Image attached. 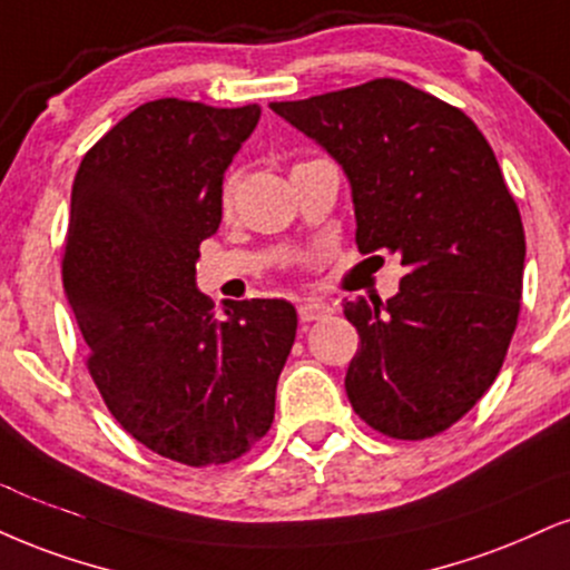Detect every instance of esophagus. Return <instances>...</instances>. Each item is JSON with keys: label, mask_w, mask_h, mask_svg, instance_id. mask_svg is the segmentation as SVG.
<instances>
[{"label": "esophagus", "mask_w": 570, "mask_h": 570, "mask_svg": "<svg viewBox=\"0 0 570 570\" xmlns=\"http://www.w3.org/2000/svg\"><path fill=\"white\" fill-rule=\"evenodd\" d=\"M297 313H299V321L311 324V321L326 318V315L332 313V307H328L326 303H318V299H307V303L297 305Z\"/></svg>", "instance_id": "obj_1"}]
</instances>
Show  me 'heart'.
<instances>
[{"label": "heart", "instance_id": "obj_1", "mask_svg": "<svg viewBox=\"0 0 570 570\" xmlns=\"http://www.w3.org/2000/svg\"><path fill=\"white\" fill-rule=\"evenodd\" d=\"M230 196H233V180L228 177L223 185V204H230Z\"/></svg>", "mask_w": 570, "mask_h": 570}]
</instances>
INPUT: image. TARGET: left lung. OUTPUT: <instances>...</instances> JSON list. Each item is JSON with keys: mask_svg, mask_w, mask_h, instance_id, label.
<instances>
[{"mask_svg": "<svg viewBox=\"0 0 570 570\" xmlns=\"http://www.w3.org/2000/svg\"><path fill=\"white\" fill-rule=\"evenodd\" d=\"M271 108L342 167L361 255L406 267L387 303H342L361 337L355 414L401 441L443 433L493 385L520 313L525 236L497 156L459 108L397 79Z\"/></svg>", "mask_w": 570, "mask_h": 570, "instance_id": "obj_1", "label": "left lung"}]
</instances>
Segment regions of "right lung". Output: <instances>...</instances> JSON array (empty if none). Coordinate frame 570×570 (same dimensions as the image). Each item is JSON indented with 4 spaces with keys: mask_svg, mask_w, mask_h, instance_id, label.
Segmentation results:
<instances>
[{
    "mask_svg": "<svg viewBox=\"0 0 570 570\" xmlns=\"http://www.w3.org/2000/svg\"><path fill=\"white\" fill-rule=\"evenodd\" d=\"M259 106L150 100L81 159L63 289L89 374L116 422L156 454L209 468L249 451L276 411L297 334L286 299L225 303L196 286L198 244L223 219V180Z\"/></svg>",
    "mask_w": 570,
    "mask_h": 570,
    "instance_id": "1",
    "label": "right lung"
}]
</instances>
